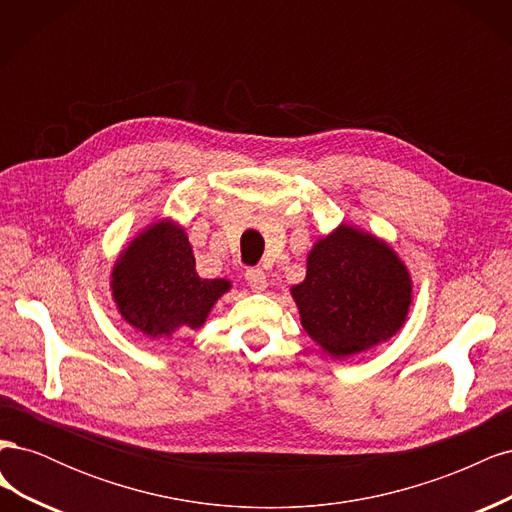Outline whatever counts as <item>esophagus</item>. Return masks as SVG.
Listing matches in <instances>:
<instances>
[{
    "label": "esophagus",
    "mask_w": 512,
    "mask_h": 512,
    "mask_svg": "<svg viewBox=\"0 0 512 512\" xmlns=\"http://www.w3.org/2000/svg\"><path fill=\"white\" fill-rule=\"evenodd\" d=\"M245 280H247V286H250L254 292H265L267 290V275L262 269H247Z\"/></svg>",
    "instance_id": "obj_1"
}]
</instances>
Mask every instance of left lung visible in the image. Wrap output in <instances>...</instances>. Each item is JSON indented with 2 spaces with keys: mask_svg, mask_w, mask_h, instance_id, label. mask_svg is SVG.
Here are the masks:
<instances>
[{
  "mask_svg": "<svg viewBox=\"0 0 512 512\" xmlns=\"http://www.w3.org/2000/svg\"><path fill=\"white\" fill-rule=\"evenodd\" d=\"M290 294L307 335L333 359H346L404 327L412 277L389 243L339 224L309 250L305 280Z\"/></svg>",
  "mask_w": 512,
  "mask_h": 512,
  "instance_id": "8db88e82",
  "label": "left lung"
}]
</instances>
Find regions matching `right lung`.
Masks as SVG:
<instances>
[{"label": "right lung", "instance_id": "right-lung-1", "mask_svg": "<svg viewBox=\"0 0 512 512\" xmlns=\"http://www.w3.org/2000/svg\"><path fill=\"white\" fill-rule=\"evenodd\" d=\"M111 290L117 312L132 329L162 339L203 327L230 282L200 277L185 230L173 220H158L119 254Z\"/></svg>", "mask_w": 512, "mask_h": 512}]
</instances>
